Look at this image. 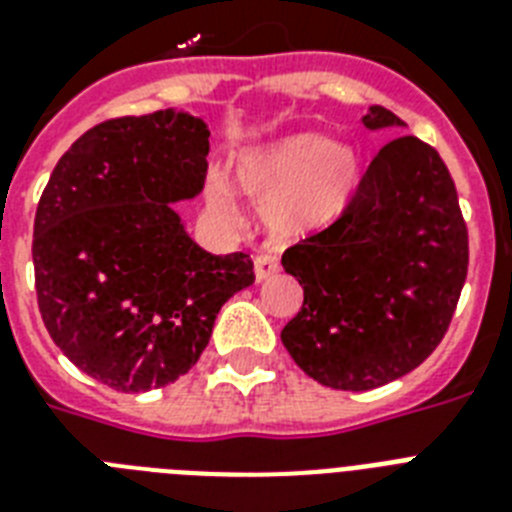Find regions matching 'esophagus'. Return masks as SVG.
Returning <instances> with one entry per match:
<instances>
[{"mask_svg":"<svg viewBox=\"0 0 512 512\" xmlns=\"http://www.w3.org/2000/svg\"><path fill=\"white\" fill-rule=\"evenodd\" d=\"M279 273V260L276 255H257L255 257V279L268 281Z\"/></svg>","mask_w":512,"mask_h":512,"instance_id":"1","label":"esophagus"}]
</instances>
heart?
<instances>
[{
	"label": "heart",
	"instance_id": "1",
	"mask_svg": "<svg viewBox=\"0 0 512 512\" xmlns=\"http://www.w3.org/2000/svg\"><path fill=\"white\" fill-rule=\"evenodd\" d=\"M233 175L241 191L263 207L273 233L303 236L342 215L356 188L358 156L345 143L300 132L239 156ZM207 204L225 223L239 220V207L225 185H209Z\"/></svg>",
	"mask_w": 512,
	"mask_h": 512
}]
</instances>
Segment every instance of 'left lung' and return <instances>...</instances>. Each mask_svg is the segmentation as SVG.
<instances>
[{
  "label": "left lung",
  "mask_w": 512,
  "mask_h": 512,
  "mask_svg": "<svg viewBox=\"0 0 512 512\" xmlns=\"http://www.w3.org/2000/svg\"><path fill=\"white\" fill-rule=\"evenodd\" d=\"M361 122L406 127L382 106ZM281 265L303 287L281 342L308 377L372 390L417 369L444 340L468 276V228L436 148L390 140L345 212L289 247Z\"/></svg>",
  "instance_id": "8db88e82"
}]
</instances>
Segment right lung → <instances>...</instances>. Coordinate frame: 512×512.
<instances>
[{
  "instance_id": "1",
  "label": "right lung",
  "mask_w": 512,
  "mask_h": 512,
  "mask_svg": "<svg viewBox=\"0 0 512 512\" xmlns=\"http://www.w3.org/2000/svg\"><path fill=\"white\" fill-rule=\"evenodd\" d=\"M209 130L185 111L122 116L60 156L34 220L39 313L84 374L122 393L183 377L225 300L255 281L244 252L212 255L175 201L199 196Z\"/></svg>"
}]
</instances>
